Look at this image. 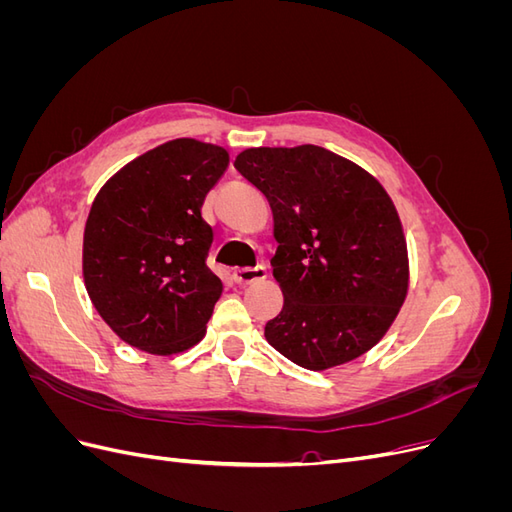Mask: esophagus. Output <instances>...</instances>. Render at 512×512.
I'll return each instance as SVG.
<instances>
[{
	"label": "esophagus",
	"mask_w": 512,
	"mask_h": 512,
	"mask_svg": "<svg viewBox=\"0 0 512 512\" xmlns=\"http://www.w3.org/2000/svg\"><path fill=\"white\" fill-rule=\"evenodd\" d=\"M267 277V267H245V269H235V273H232V280H235L239 286H247V284H254V282H260L265 280Z\"/></svg>",
	"instance_id": "1"
}]
</instances>
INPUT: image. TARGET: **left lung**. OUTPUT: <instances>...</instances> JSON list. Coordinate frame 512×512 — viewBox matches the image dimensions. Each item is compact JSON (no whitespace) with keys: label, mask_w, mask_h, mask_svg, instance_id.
Masks as SVG:
<instances>
[{"label":"left lung","mask_w":512,"mask_h":512,"mask_svg":"<svg viewBox=\"0 0 512 512\" xmlns=\"http://www.w3.org/2000/svg\"><path fill=\"white\" fill-rule=\"evenodd\" d=\"M235 168L267 196L284 307L267 342L305 369H329L374 348L408 292L399 215L361 166L316 147L241 151Z\"/></svg>","instance_id":"left-lung-1"}]
</instances>
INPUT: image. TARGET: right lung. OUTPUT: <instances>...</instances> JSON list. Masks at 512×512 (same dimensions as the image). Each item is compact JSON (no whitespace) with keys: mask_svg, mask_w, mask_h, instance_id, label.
<instances>
[{"mask_svg":"<svg viewBox=\"0 0 512 512\" xmlns=\"http://www.w3.org/2000/svg\"><path fill=\"white\" fill-rule=\"evenodd\" d=\"M226 166L222 147L177 138L98 192L83 239L85 286L126 344L175 354L203 339L224 286L207 267L213 228L200 207Z\"/></svg>","mask_w":512,"mask_h":512,"instance_id":"add662e5","label":"right lung"}]
</instances>
